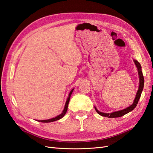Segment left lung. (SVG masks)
Returning a JSON list of instances; mask_svg holds the SVG:
<instances>
[{"instance_id": "8db88e82", "label": "left lung", "mask_w": 153, "mask_h": 153, "mask_svg": "<svg viewBox=\"0 0 153 153\" xmlns=\"http://www.w3.org/2000/svg\"><path fill=\"white\" fill-rule=\"evenodd\" d=\"M134 62L136 65V66H137V70H138V73H139V89L137 91V95H136V97H135V99L134 100V103H133L130 106L128 107V108H126V109H123V110H120V111L114 112H112V113H110H110L106 114V113L100 112L95 107L96 112L98 113L99 114H100V116H105V117H107V118H118V117H121L123 115L126 114H128V112L132 111V110L135 108L136 106H137L139 100V99H140L142 91H143V89L145 81H144L143 75L142 71H141V66L140 63H139V62L137 60H134Z\"/></svg>"}]
</instances>
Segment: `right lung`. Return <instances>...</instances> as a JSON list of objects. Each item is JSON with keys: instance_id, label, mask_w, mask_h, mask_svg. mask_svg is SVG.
<instances>
[{"instance_id": "add662e5", "label": "right lung", "mask_w": 153, "mask_h": 153, "mask_svg": "<svg viewBox=\"0 0 153 153\" xmlns=\"http://www.w3.org/2000/svg\"><path fill=\"white\" fill-rule=\"evenodd\" d=\"M74 91V89H71V91H70V94H69V96H68V99H67V100L66 102V105H65V106H64V109L63 110V112H62V114H60V115H58V116L55 117V118H53L52 119H49V120H38V122H44V123H48V122H54V121H56V120H58L61 119L62 118H63L64 116L65 115V114L67 112V110H68V104H69V101H70V97H71V93H72Z\"/></svg>"}]
</instances>
